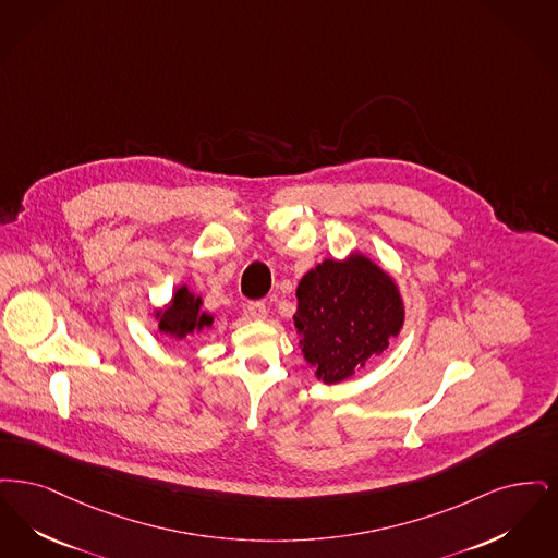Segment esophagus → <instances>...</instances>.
<instances>
[{
  "instance_id": "obj_1",
  "label": "esophagus",
  "mask_w": 558,
  "mask_h": 558,
  "mask_svg": "<svg viewBox=\"0 0 558 558\" xmlns=\"http://www.w3.org/2000/svg\"><path fill=\"white\" fill-rule=\"evenodd\" d=\"M247 313L252 318H267V306H265V302H250L247 304Z\"/></svg>"
}]
</instances>
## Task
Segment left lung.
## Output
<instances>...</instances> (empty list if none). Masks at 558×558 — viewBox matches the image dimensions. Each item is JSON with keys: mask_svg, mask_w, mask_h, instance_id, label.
Segmentation results:
<instances>
[{"mask_svg": "<svg viewBox=\"0 0 558 558\" xmlns=\"http://www.w3.org/2000/svg\"><path fill=\"white\" fill-rule=\"evenodd\" d=\"M293 325L316 379L340 384L379 356L404 325L398 286L364 254L327 258L295 290Z\"/></svg>", "mask_w": 558, "mask_h": 558, "instance_id": "left-lung-1", "label": "left lung"}]
</instances>
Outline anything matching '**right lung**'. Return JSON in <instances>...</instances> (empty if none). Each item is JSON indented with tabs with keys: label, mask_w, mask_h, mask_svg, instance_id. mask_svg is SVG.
<instances>
[{
	"label": "right lung",
	"mask_w": 558,
	"mask_h": 558,
	"mask_svg": "<svg viewBox=\"0 0 558 558\" xmlns=\"http://www.w3.org/2000/svg\"><path fill=\"white\" fill-rule=\"evenodd\" d=\"M156 320L162 333L183 340L210 327L215 318L208 313H202V298L187 290V286H181L172 293V300L167 304V308L156 311Z\"/></svg>",
	"instance_id": "right-lung-1"
}]
</instances>
